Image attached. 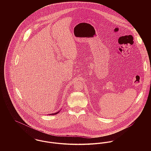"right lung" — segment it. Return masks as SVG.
Here are the masks:
<instances>
[{
  "instance_id": "add662e5",
  "label": "right lung",
  "mask_w": 151,
  "mask_h": 151,
  "mask_svg": "<svg viewBox=\"0 0 151 151\" xmlns=\"http://www.w3.org/2000/svg\"><path fill=\"white\" fill-rule=\"evenodd\" d=\"M59 113V111L58 112H56V113H53V114H50V115H54V114H56L57 113Z\"/></svg>"
}]
</instances>
